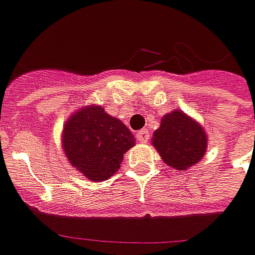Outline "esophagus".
I'll use <instances>...</instances> for the list:
<instances>
[{
  "instance_id": "esophagus-1",
  "label": "esophagus",
  "mask_w": 255,
  "mask_h": 255,
  "mask_svg": "<svg viewBox=\"0 0 255 255\" xmlns=\"http://www.w3.org/2000/svg\"><path fill=\"white\" fill-rule=\"evenodd\" d=\"M149 130L147 129H142V130H139V132L136 133V137H137V140L140 143H146L149 140Z\"/></svg>"
}]
</instances>
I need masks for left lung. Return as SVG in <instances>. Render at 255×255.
Here are the masks:
<instances>
[{"label": "left lung", "instance_id": "1", "mask_svg": "<svg viewBox=\"0 0 255 255\" xmlns=\"http://www.w3.org/2000/svg\"><path fill=\"white\" fill-rule=\"evenodd\" d=\"M152 144L167 166L186 170L204 156L207 136L201 125L176 109L163 116L160 128L153 133Z\"/></svg>", "mask_w": 255, "mask_h": 255}]
</instances>
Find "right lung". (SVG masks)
<instances>
[{"mask_svg":"<svg viewBox=\"0 0 255 255\" xmlns=\"http://www.w3.org/2000/svg\"><path fill=\"white\" fill-rule=\"evenodd\" d=\"M134 144V136L126 125L108 115L102 106L82 108L64 125L65 156L89 180L109 179Z\"/></svg>","mask_w":255,"mask_h":255,"instance_id":"obj_1","label":"right lung"}]
</instances>
